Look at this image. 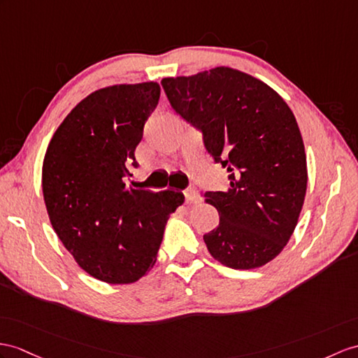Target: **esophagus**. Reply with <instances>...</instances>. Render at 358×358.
Segmentation results:
<instances>
[{
    "label": "esophagus",
    "mask_w": 358,
    "mask_h": 358,
    "mask_svg": "<svg viewBox=\"0 0 358 358\" xmlns=\"http://www.w3.org/2000/svg\"><path fill=\"white\" fill-rule=\"evenodd\" d=\"M184 194H185V202L189 203V205H194V203L200 202V196L197 193V189H194V188L185 189Z\"/></svg>",
    "instance_id": "obj_1"
}]
</instances>
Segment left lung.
I'll return each instance as SVG.
<instances>
[{
	"label": "left lung",
	"mask_w": 358,
	"mask_h": 358,
	"mask_svg": "<svg viewBox=\"0 0 358 358\" xmlns=\"http://www.w3.org/2000/svg\"><path fill=\"white\" fill-rule=\"evenodd\" d=\"M161 83L229 173L228 189L205 194L220 215L203 235L209 254L235 270L267 264L289 243L307 193V156L292 109L259 78L229 66Z\"/></svg>",
	"instance_id": "8db88e82"
}]
</instances>
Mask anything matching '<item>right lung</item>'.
I'll list each match as a JSON object with an SVG mask.
<instances>
[{
  "mask_svg": "<svg viewBox=\"0 0 358 358\" xmlns=\"http://www.w3.org/2000/svg\"><path fill=\"white\" fill-rule=\"evenodd\" d=\"M159 83L112 85L68 113L47 147L42 193L51 226L76 263L108 284H130L156 263L179 191L135 189V149L158 106Z\"/></svg>",
  "mask_w": 358,
  "mask_h": 358,
  "instance_id": "right-lung-1",
  "label": "right lung"
}]
</instances>
